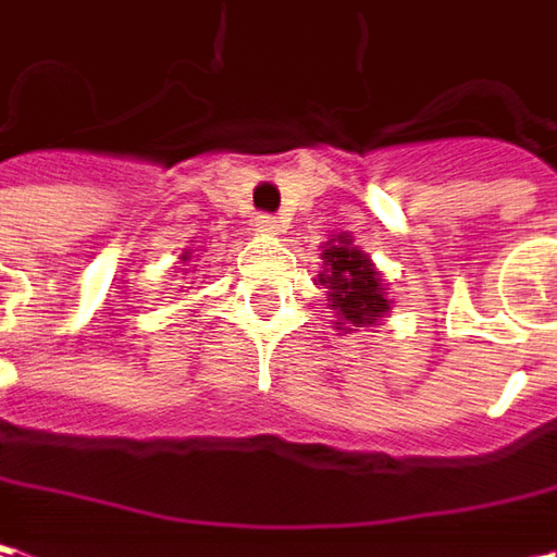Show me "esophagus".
Wrapping results in <instances>:
<instances>
[{"instance_id":"obj_1","label":"esophagus","mask_w":557,"mask_h":557,"mask_svg":"<svg viewBox=\"0 0 557 557\" xmlns=\"http://www.w3.org/2000/svg\"><path fill=\"white\" fill-rule=\"evenodd\" d=\"M255 231L268 233V236H277V233L283 231V224H280L274 214H258V218H255Z\"/></svg>"}]
</instances>
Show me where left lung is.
Segmentation results:
<instances>
[{
  "label": "left lung",
  "mask_w": 557,
  "mask_h": 557,
  "mask_svg": "<svg viewBox=\"0 0 557 557\" xmlns=\"http://www.w3.org/2000/svg\"><path fill=\"white\" fill-rule=\"evenodd\" d=\"M324 271L318 274V286L326 289V302L336 311V330L374 326L386 311V286L371 258L361 252L349 236H336L324 246Z\"/></svg>",
  "instance_id": "1"
}]
</instances>
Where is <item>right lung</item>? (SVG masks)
<instances>
[{
	"mask_svg": "<svg viewBox=\"0 0 557 557\" xmlns=\"http://www.w3.org/2000/svg\"><path fill=\"white\" fill-rule=\"evenodd\" d=\"M189 255H193V252H183V261H189Z\"/></svg>",
	"mask_w": 557,
	"mask_h": 557,
	"instance_id": "obj_1",
	"label": "right lung"
}]
</instances>
